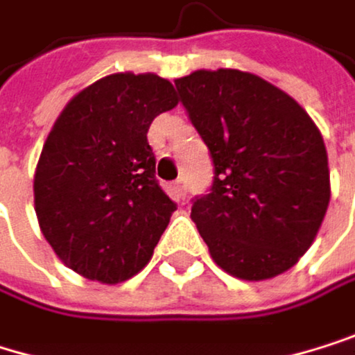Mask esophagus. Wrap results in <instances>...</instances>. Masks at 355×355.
<instances>
[{"label": "esophagus", "instance_id": "1", "mask_svg": "<svg viewBox=\"0 0 355 355\" xmlns=\"http://www.w3.org/2000/svg\"><path fill=\"white\" fill-rule=\"evenodd\" d=\"M172 196L176 200H185V196H187V183H185V179H179V181L172 183Z\"/></svg>", "mask_w": 355, "mask_h": 355}]
</instances>
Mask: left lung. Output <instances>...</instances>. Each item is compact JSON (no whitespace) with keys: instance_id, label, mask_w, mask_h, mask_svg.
Instances as JSON below:
<instances>
[{"instance_id":"left-lung-1","label":"left lung","mask_w":355,"mask_h":355,"mask_svg":"<svg viewBox=\"0 0 355 355\" xmlns=\"http://www.w3.org/2000/svg\"><path fill=\"white\" fill-rule=\"evenodd\" d=\"M206 143L214 181L191 218L214 263L240 280H269L311 246L331 202L328 155L307 111L238 69L174 80Z\"/></svg>"}]
</instances>
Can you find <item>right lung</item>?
<instances>
[{
    "instance_id": "right-lung-1",
    "label": "right lung",
    "mask_w": 355,
    "mask_h": 355,
    "mask_svg": "<svg viewBox=\"0 0 355 355\" xmlns=\"http://www.w3.org/2000/svg\"><path fill=\"white\" fill-rule=\"evenodd\" d=\"M179 105L155 73H113L75 94L44 143L35 214L73 271L117 284L151 259L176 204L155 179L151 121Z\"/></svg>"
}]
</instances>
